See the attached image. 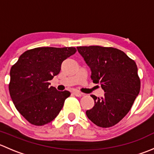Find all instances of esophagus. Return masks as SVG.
<instances>
[{
	"label": "esophagus",
	"mask_w": 154,
	"mask_h": 154,
	"mask_svg": "<svg viewBox=\"0 0 154 154\" xmlns=\"http://www.w3.org/2000/svg\"><path fill=\"white\" fill-rule=\"evenodd\" d=\"M73 94H74L75 96H77V97H81L82 96V93H80V91H73Z\"/></svg>",
	"instance_id": "obj_1"
}]
</instances>
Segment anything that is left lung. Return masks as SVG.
<instances>
[{"label":"left lung","instance_id":"left-lung-1","mask_svg":"<svg viewBox=\"0 0 154 154\" xmlns=\"http://www.w3.org/2000/svg\"><path fill=\"white\" fill-rule=\"evenodd\" d=\"M77 51L91 71L93 83L104 91L101 98L91 94L94 105L86 114L100 127L119 123L129 112L140 91L141 82L134 60L114 48L81 46Z\"/></svg>","mask_w":154,"mask_h":154}]
</instances>
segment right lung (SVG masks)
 Segmentation results:
<instances>
[{
  "mask_svg": "<svg viewBox=\"0 0 154 154\" xmlns=\"http://www.w3.org/2000/svg\"><path fill=\"white\" fill-rule=\"evenodd\" d=\"M77 51L75 48L41 47L23 53L10 69L9 91L20 114L33 125L52 122L71 93L50 86L62 63Z\"/></svg>",
  "mask_w": 154,
  "mask_h": 154,
  "instance_id": "1",
  "label": "right lung"
}]
</instances>
